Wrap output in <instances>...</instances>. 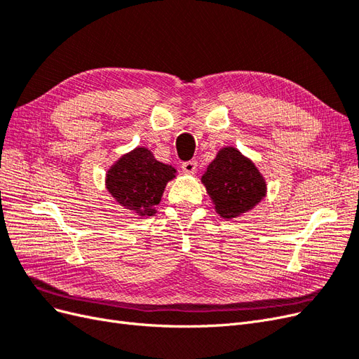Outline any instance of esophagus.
<instances>
[{"mask_svg": "<svg viewBox=\"0 0 359 359\" xmlns=\"http://www.w3.org/2000/svg\"><path fill=\"white\" fill-rule=\"evenodd\" d=\"M181 168H182L184 173H189V175H193V173H196V170H198V161H194V160L184 161L182 165H181Z\"/></svg>", "mask_w": 359, "mask_h": 359, "instance_id": "1", "label": "esophagus"}]
</instances>
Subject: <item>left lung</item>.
I'll use <instances>...</instances> for the list:
<instances>
[{"mask_svg":"<svg viewBox=\"0 0 359 359\" xmlns=\"http://www.w3.org/2000/svg\"><path fill=\"white\" fill-rule=\"evenodd\" d=\"M202 184L223 219H236L265 198L266 182L255 163L233 147H224L206 168Z\"/></svg>","mask_w":359,"mask_h":359,"instance_id":"left-lung-1","label":"left lung"}]
</instances>
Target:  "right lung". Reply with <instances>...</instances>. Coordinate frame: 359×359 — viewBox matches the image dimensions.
Listing matches in <instances>:
<instances>
[{
  "label": "right lung",
  "mask_w": 359,
  "mask_h": 359,
  "mask_svg": "<svg viewBox=\"0 0 359 359\" xmlns=\"http://www.w3.org/2000/svg\"><path fill=\"white\" fill-rule=\"evenodd\" d=\"M177 169L154 158L145 147H137L118 158L106 173V189L124 208L140 217L154 215L166 184Z\"/></svg>",
  "instance_id": "1"
}]
</instances>
